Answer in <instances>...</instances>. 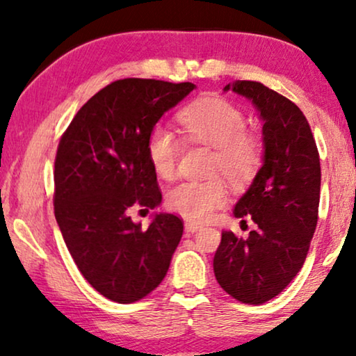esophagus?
I'll return each mask as SVG.
<instances>
[{"instance_id":"34e87169","label":"esophagus","mask_w":356,"mask_h":356,"mask_svg":"<svg viewBox=\"0 0 356 356\" xmlns=\"http://www.w3.org/2000/svg\"><path fill=\"white\" fill-rule=\"evenodd\" d=\"M202 225H199V223H194V222H186L184 223V232H186V235H191V233L197 232L199 228H201Z\"/></svg>"}]
</instances>
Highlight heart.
<instances>
[{
	"label": "heart",
	"mask_w": 356,
	"mask_h": 356,
	"mask_svg": "<svg viewBox=\"0 0 356 356\" xmlns=\"http://www.w3.org/2000/svg\"><path fill=\"white\" fill-rule=\"evenodd\" d=\"M183 133L191 140L216 149L212 172L222 173L232 184H245L261 165V145L246 133V120L236 106L222 99H202L178 115ZM147 157L160 178L177 172L179 144L170 129L154 126L147 138ZM227 186L220 177L204 181H183L170 189L167 206L189 222H206L216 209L227 202Z\"/></svg>",
	"instance_id": "heart-1"
}]
</instances>
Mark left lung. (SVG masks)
Wrapping results in <instances>:
<instances>
[{
  "instance_id": "1",
  "label": "left lung",
  "mask_w": 356,
  "mask_h": 356,
  "mask_svg": "<svg viewBox=\"0 0 356 356\" xmlns=\"http://www.w3.org/2000/svg\"><path fill=\"white\" fill-rule=\"evenodd\" d=\"M228 90L259 111L264 157L233 209V216L251 218L257 228L246 240L222 232L213 274L235 300L262 305L293 280L308 254L318 223L319 152L303 111L286 97L254 81H235L223 87Z\"/></svg>"
}]
</instances>
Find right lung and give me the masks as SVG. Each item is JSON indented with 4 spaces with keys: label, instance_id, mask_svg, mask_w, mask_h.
Returning a JSON list of instances; mask_svg holds the SVG:
<instances>
[{
    "label": "right lung",
    "instance_id": "obj_1",
    "mask_svg": "<svg viewBox=\"0 0 356 356\" xmlns=\"http://www.w3.org/2000/svg\"><path fill=\"white\" fill-rule=\"evenodd\" d=\"M191 82L121 79L77 111L58 145L55 217L84 279L116 303H133L157 289L183 235L173 213H154L147 228L134 223L136 206L162 202L147 138Z\"/></svg>",
    "mask_w": 356,
    "mask_h": 356
}]
</instances>
